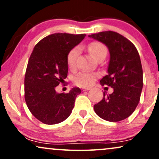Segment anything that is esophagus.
I'll use <instances>...</instances> for the list:
<instances>
[{
    "label": "esophagus",
    "instance_id": "34e87169",
    "mask_svg": "<svg viewBox=\"0 0 159 159\" xmlns=\"http://www.w3.org/2000/svg\"><path fill=\"white\" fill-rule=\"evenodd\" d=\"M81 90L83 91H87V90H90V87H84V88H82Z\"/></svg>",
    "mask_w": 159,
    "mask_h": 159
}]
</instances>
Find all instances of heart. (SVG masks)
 Wrapping results in <instances>:
<instances>
[{"instance_id":"b5f03b06","label":"heart","mask_w":159,"mask_h":159,"mask_svg":"<svg viewBox=\"0 0 159 159\" xmlns=\"http://www.w3.org/2000/svg\"><path fill=\"white\" fill-rule=\"evenodd\" d=\"M89 52L95 59L102 54H106L107 50L105 46L100 43H93L88 46ZM80 54L79 47H75L71 49L67 55V64L69 68H74L76 64V60ZM96 74L88 72H82L78 73L74 78V81L76 84L80 87H89L93 83Z\"/></svg>"}]
</instances>
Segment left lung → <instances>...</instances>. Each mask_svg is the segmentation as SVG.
Wrapping results in <instances>:
<instances>
[{"mask_svg": "<svg viewBox=\"0 0 159 159\" xmlns=\"http://www.w3.org/2000/svg\"><path fill=\"white\" fill-rule=\"evenodd\" d=\"M107 47L110 54L107 75L100 80L101 85L114 89L111 94L94 105L102 119L118 122L126 119L139 103L143 88V69L138 50L129 39L114 31L89 35Z\"/></svg>", "mask_w": 159, "mask_h": 159, "instance_id": "left-lung-1", "label": "left lung"}]
</instances>
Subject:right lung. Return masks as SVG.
Returning <instances> with one entry per match:
<instances>
[{
    "label": "right lung",
    "mask_w": 159,
    "mask_h": 159,
    "mask_svg": "<svg viewBox=\"0 0 159 159\" xmlns=\"http://www.w3.org/2000/svg\"><path fill=\"white\" fill-rule=\"evenodd\" d=\"M85 36L58 33L43 38L34 47L25 73V98L31 114L42 123H61L72 113L81 89L58 93L55 88L67 77L69 52Z\"/></svg>",
    "instance_id": "1"
}]
</instances>
